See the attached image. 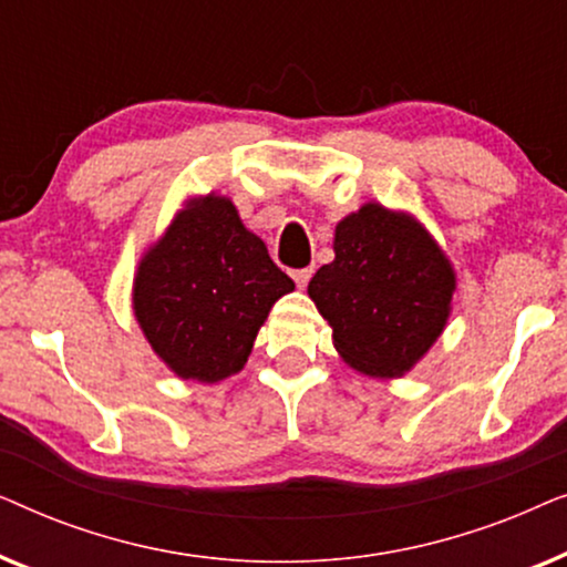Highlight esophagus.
I'll return each mask as SVG.
<instances>
[{
  "instance_id": "1",
  "label": "esophagus",
  "mask_w": 567,
  "mask_h": 567,
  "mask_svg": "<svg viewBox=\"0 0 567 567\" xmlns=\"http://www.w3.org/2000/svg\"><path fill=\"white\" fill-rule=\"evenodd\" d=\"M312 274H315L312 266H309V268H297V270H291V278H293V281H297L299 289H305V286L309 284V278H312Z\"/></svg>"
}]
</instances>
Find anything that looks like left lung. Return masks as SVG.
I'll return each instance as SVG.
<instances>
[{"label": "left lung", "mask_w": 567, "mask_h": 567, "mask_svg": "<svg viewBox=\"0 0 567 567\" xmlns=\"http://www.w3.org/2000/svg\"><path fill=\"white\" fill-rule=\"evenodd\" d=\"M332 250L307 291L340 359L367 377L408 374L452 315V260L413 214L377 200L338 221Z\"/></svg>", "instance_id": "8db88e82"}]
</instances>
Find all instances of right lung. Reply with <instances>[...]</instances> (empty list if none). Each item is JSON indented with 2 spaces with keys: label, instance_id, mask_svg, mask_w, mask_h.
<instances>
[{
  "label": "right lung",
  "instance_id": "right-lung-1",
  "mask_svg": "<svg viewBox=\"0 0 567 567\" xmlns=\"http://www.w3.org/2000/svg\"><path fill=\"white\" fill-rule=\"evenodd\" d=\"M293 281L227 196L185 200L138 260L131 307L177 379L216 384L243 371L270 307Z\"/></svg>",
  "mask_w": 567,
  "mask_h": 567
}]
</instances>
